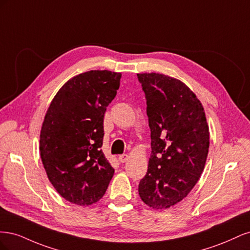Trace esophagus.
<instances>
[{"mask_svg":"<svg viewBox=\"0 0 250 250\" xmlns=\"http://www.w3.org/2000/svg\"><path fill=\"white\" fill-rule=\"evenodd\" d=\"M127 160H128V155L127 154H121V155H119V162L120 163H125V162H127Z\"/></svg>","mask_w":250,"mask_h":250,"instance_id":"obj_1","label":"esophagus"}]
</instances>
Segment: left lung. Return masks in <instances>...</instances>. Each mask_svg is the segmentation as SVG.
Listing matches in <instances>:
<instances>
[{
  "mask_svg": "<svg viewBox=\"0 0 250 250\" xmlns=\"http://www.w3.org/2000/svg\"><path fill=\"white\" fill-rule=\"evenodd\" d=\"M147 101L151 155L139 184L141 199L168 208L191 192L202 174L209 147L206 113L184 82L157 73L138 74Z\"/></svg>",
  "mask_w": 250,
  "mask_h": 250,
  "instance_id": "8db88e82",
  "label": "left lung"
}]
</instances>
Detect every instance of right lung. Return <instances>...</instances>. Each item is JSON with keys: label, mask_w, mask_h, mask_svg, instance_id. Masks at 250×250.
I'll return each mask as SVG.
<instances>
[{"label": "right lung", "mask_w": 250, "mask_h": 250, "mask_svg": "<svg viewBox=\"0 0 250 250\" xmlns=\"http://www.w3.org/2000/svg\"><path fill=\"white\" fill-rule=\"evenodd\" d=\"M120 73L89 71L58 90L44 117L40 151L55 190L78 206L99 201L115 169L102 152L104 113L120 87Z\"/></svg>", "instance_id": "add662e5"}]
</instances>
